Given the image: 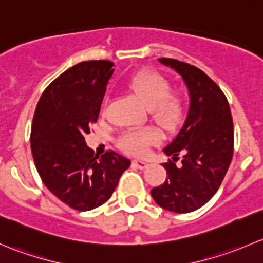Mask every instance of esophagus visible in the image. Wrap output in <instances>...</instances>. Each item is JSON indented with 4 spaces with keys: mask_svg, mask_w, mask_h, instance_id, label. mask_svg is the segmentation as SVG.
<instances>
[{
    "mask_svg": "<svg viewBox=\"0 0 263 263\" xmlns=\"http://www.w3.org/2000/svg\"><path fill=\"white\" fill-rule=\"evenodd\" d=\"M133 163H134V166L138 167V168H139V170L147 168V166H148L147 162H145V161H140V159H134V161H133Z\"/></svg>",
    "mask_w": 263,
    "mask_h": 263,
    "instance_id": "1",
    "label": "esophagus"
}]
</instances>
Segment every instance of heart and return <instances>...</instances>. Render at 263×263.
Instances as JSON below:
<instances>
[{"mask_svg": "<svg viewBox=\"0 0 263 263\" xmlns=\"http://www.w3.org/2000/svg\"><path fill=\"white\" fill-rule=\"evenodd\" d=\"M126 87L149 109L152 120L162 130L170 133L181 125L186 114L185 92L171 88L172 83L166 76L153 69H142L129 78ZM159 140L161 135L154 129H132L119 137L118 144L132 156H144Z\"/></svg>", "mask_w": 263, "mask_h": 263, "instance_id": "b5f03b06", "label": "heart"}]
</instances>
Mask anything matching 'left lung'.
I'll list each match as a JSON object with an SVG mask.
<instances>
[{
  "instance_id": "obj_1",
  "label": "left lung",
  "mask_w": 263,
  "mask_h": 263,
  "mask_svg": "<svg viewBox=\"0 0 263 263\" xmlns=\"http://www.w3.org/2000/svg\"><path fill=\"white\" fill-rule=\"evenodd\" d=\"M159 62L182 76L190 91V109L182 129L164 148L172 157L162 163L166 181L151 194L163 209L190 213L212 199L229 168L234 149L231 107L220 87L200 68L172 58Z\"/></svg>"
}]
</instances>
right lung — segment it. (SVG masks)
<instances>
[{
  "label": "right lung",
  "instance_id": "1",
  "mask_svg": "<svg viewBox=\"0 0 263 263\" xmlns=\"http://www.w3.org/2000/svg\"><path fill=\"white\" fill-rule=\"evenodd\" d=\"M111 67L109 61H87L67 69L43 92L32 119L37 173L51 194L78 212L105 204L130 166L114 151L99 157L85 142L99 119Z\"/></svg>",
  "mask_w": 263,
  "mask_h": 263
}]
</instances>
